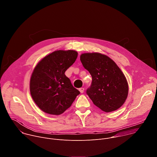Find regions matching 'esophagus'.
<instances>
[{
	"instance_id": "34e87169",
	"label": "esophagus",
	"mask_w": 157,
	"mask_h": 157,
	"mask_svg": "<svg viewBox=\"0 0 157 157\" xmlns=\"http://www.w3.org/2000/svg\"><path fill=\"white\" fill-rule=\"evenodd\" d=\"M79 91H80L81 93H84V89L83 87H81L79 89Z\"/></svg>"
}]
</instances>
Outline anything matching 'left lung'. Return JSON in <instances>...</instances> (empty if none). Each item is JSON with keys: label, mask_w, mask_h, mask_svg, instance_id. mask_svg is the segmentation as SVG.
I'll list each match as a JSON object with an SVG mask.
<instances>
[{"label": "left lung", "mask_w": 157, "mask_h": 157, "mask_svg": "<svg viewBox=\"0 0 157 157\" xmlns=\"http://www.w3.org/2000/svg\"><path fill=\"white\" fill-rule=\"evenodd\" d=\"M80 60L92 76L86 93L94 104L105 113L119 109L128 96V86L117 64L99 53H82Z\"/></svg>", "instance_id": "1"}]
</instances>
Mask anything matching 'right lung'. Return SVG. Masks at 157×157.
I'll list each match as a JSON object with an SVG mask.
<instances>
[{"mask_svg": "<svg viewBox=\"0 0 157 157\" xmlns=\"http://www.w3.org/2000/svg\"><path fill=\"white\" fill-rule=\"evenodd\" d=\"M78 52L56 50L36 65L30 81L32 98L44 113L60 115L68 109L80 92L64 73L75 62Z\"/></svg>", "mask_w": 157, "mask_h": 157, "instance_id": "right-lung-1", "label": "right lung"}]
</instances>
